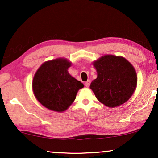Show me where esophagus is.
Segmentation results:
<instances>
[{"label": "esophagus", "mask_w": 158, "mask_h": 158, "mask_svg": "<svg viewBox=\"0 0 158 158\" xmlns=\"http://www.w3.org/2000/svg\"><path fill=\"white\" fill-rule=\"evenodd\" d=\"M90 80H88V81H86V82L85 83V87H87V88H88V87L90 86Z\"/></svg>", "instance_id": "esophagus-1"}]
</instances>
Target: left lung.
<instances>
[{"label":"left lung","mask_w":158,"mask_h":158,"mask_svg":"<svg viewBox=\"0 0 158 158\" xmlns=\"http://www.w3.org/2000/svg\"><path fill=\"white\" fill-rule=\"evenodd\" d=\"M97 78L90 88L98 100L109 108L125 103L137 88V76L135 68L123 56L105 55L93 62Z\"/></svg>","instance_id":"left-lung-1"}]
</instances>
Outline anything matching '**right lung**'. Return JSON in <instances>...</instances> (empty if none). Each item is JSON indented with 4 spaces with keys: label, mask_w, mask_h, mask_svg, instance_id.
I'll use <instances>...</instances> for the list:
<instances>
[{
    "label": "right lung",
    "mask_w": 158,
    "mask_h": 158,
    "mask_svg": "<svg viewBox=\"0 0 158 158\" xmlns=\"http://www.w3.org/2000/svg\"><path fill=\"white\" fill-rule=\"evenodd\" d=\"M72 63L59 58L43 63L34 75L32 91L37 100L48 109L63 112L71 106L77 92L84 87L68 73Z\"/></svg>",
    "instance_id": "obj_1"
}]
</instances>
